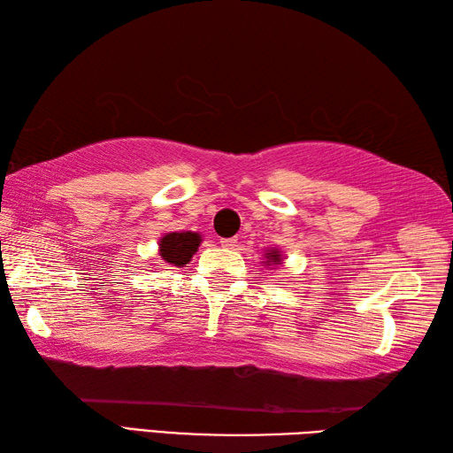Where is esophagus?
I'll return each instance as SVG.
<instances>
[{
    "instance_id": "34e87169",
    "label": "esophagus",
    "mask_w": 453,
    "mask_h": 453,
    "mask_svg": "<svg viewBox=\"0 0 453 453\" xmlns=\"http://www.w3.org/2000/svg\"><path fill=\"white\" fill-rule=\"evenodd\" d=\"M219 243H221V247H226V249H234V247H237V239L235 237H226V239H219Z\"/></svg>"
}]
</instances>
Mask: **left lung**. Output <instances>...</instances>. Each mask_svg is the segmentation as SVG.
<instances>
[{"mask_svg": "<svg viewBox=\"0 0 453 453\" xmlns=\"http://www.w3.org/2000/svg\"><path fill=\"white\" fill-rule=\"evenodd\" d=\"M266 255H268V263H273V265H278V263H280V255H278V251L266 253Z\"/></svg>", "mask_w": 453, "mask_h": 453, "instance_id": "left-lung-1", "label": "left lung"}]
</instances>
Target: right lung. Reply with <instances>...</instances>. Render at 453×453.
Here are the masks:
<instances>
[{
  "label": "right lung",
  "instance_id": "right-lung-1",
  "mask_svg": "<svg viewBox=\"0 0 453 453\" xmlns=\"http://www.w3.org/2000/svg\"><path fill=\"white\" fill-rule=\"evenodd\" d=\"M200 245V235L192 232L167 234L159 242V255L165 263L182 266L187 265Z\"/></svg>",
  "mask_w": 453,
  "mask_h": 453
}]
</instances>
